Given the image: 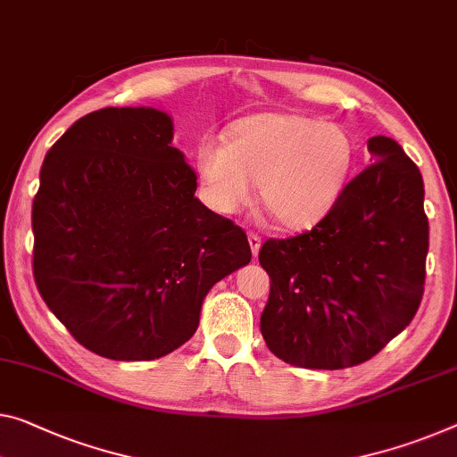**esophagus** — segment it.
I'll return each mask as SVG.
<instances>
[{"instance_id": "1", "label": "esophagus", "mask_w": 457, "mask_h": 457, "mask_svg": "<svg viewBox=\"0 0 457 457\" xmlns=\"http://www.w3.org/2000/svg\"><path fill=\"white\" fill-rule=\"evenodd\" d=\"M247 238H249V245H251V253H253V257H255L257 253H259V249H262V237L255 235V233H249V235H247Z\"/></svg>"}]
</instances>
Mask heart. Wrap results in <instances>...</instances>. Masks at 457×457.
<instances>
[{
    "mask_svg": "<svg viewBox=\"0 0 457 457\" xmlns=\"http://www.w3.org/2000/svg\"><path fill=\"white\" fill-rule=\"evenodd\" d=\"M355 165V143L341 126L304 114L238 118L220 140H202L195 151L202 198L233 216L253 198L286 228H308L337 206Z\"/></svg>",
    "mask_w": 457,
    "mask_h": 457,
    "instance_id": "1",
    "label": "heart"
}]
</instances>
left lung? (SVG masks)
<instances>
[{
    "instance_id": "left-lung-1",
    "label": "left lung",
    "mask_w": 457,
    "mask_h": 457,
    "mask_svg": "<svg viewBox=\"0 0 457 457\" xmlns=\"http://www.w3.org/2000/svg\"><path fill=\"white\" fill-rule=\"evenodd\" d=\"M374 161L312 230L270 238L262 312L270 351L296 368L343 370L409 327L423 298L429 220L419 167L396 140L371 137Z\"/></svg>"
}]
</instances>
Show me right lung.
I'll list each match as a JSON object with an SVG mask.
<instances>
[{"instance_id":"add662e5","label":"right lung","mask_w":457,"mask_h":457,"mask_svg":"<svg viewBox=\"0 0 457 457\" xmlns=\"http://www.w3.org/2000/svg\"><path fill=\"white\" fill-rule=\"evenodd\" d=\"M157 108H102L46 153L32 204L34 279L83 347L146 361L184 345L216 282L251 262L247 235L195 198Z\"/></svg>"}]
</instances>
